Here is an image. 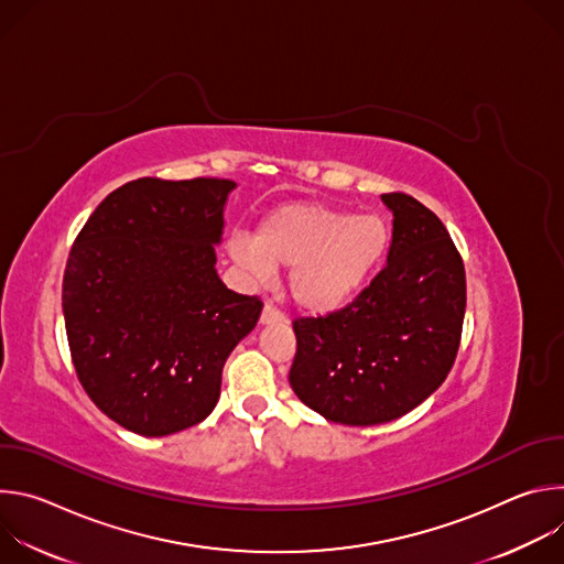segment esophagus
Returning a JSON list of instances; mask_svg holds the SVG:
<instances>
[{"instance_id":"esophagus-1","label":"esophagus","mask_w":564,"mask_h":564,"mask_svg":"<svg viewBox=\"0 0 564 564\" xmlns=\"http://www.w3.org/2000/svg\"><path fill=\"white\" fill-rule=\"evenodd\" d=\"M283 321H285V314L279 307H274L272 303H265V307L261 312V324H283Z\"/></svg>"}]
</instances>
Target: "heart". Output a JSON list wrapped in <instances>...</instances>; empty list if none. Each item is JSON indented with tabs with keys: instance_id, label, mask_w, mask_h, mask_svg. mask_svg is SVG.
Wrapping results in <instances>:
<instances>
[{
	"instance_id": "obj_1",
	"label": "heart",
	"mask_w": 564,
	"mask_h": 564,
	"mask_svg": "<svg viewBox=\"0 0 564 564\" xmlns=\"http://www.w3.org/2000/svg\"><path fill=\"white\" fill-rule=\"evenodd\" d=\"M390 246V229L375 214L294 203L274 209L257 236L229 238V257L254 279L290 270L292 299L310 312H335L350 303L379 270Z\"/></svg>"
}]
</instances>
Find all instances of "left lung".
<instances>
[{"mask_svg": "<svg viewBox=\"0 0 564 564\" xmlns=\"http://www.w3.org/2000/svg\"><path fill=\"white\" fill-rule=\"evenodd\" d=\"M392 212L388 263L352 303L294 318L290 386L328 422L375 426L406 415L451 372L466 310L462 257L444 223L409 194Z\"/></svg>", "mask_w": 564, "mask_h": 564, "instance_id": "obj_1", "label": "left lung"}]
</instances>
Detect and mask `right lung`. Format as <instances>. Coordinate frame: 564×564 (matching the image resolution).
I'll return each instance as SVG.
<instances>
[{"mask_svg": "<svg viewBox=\"0 0 564 564\" xmlns=\"http://www.w3.org/2000/svg\"><path fill=\"white\" fill-rule=\"evenodd\" d=\"M225 178H138L79 229L62 281L70 359L116 424L163 437L216 406L229 352L261 316L259 296L216 274Z\"/></svg>", "mask_w": 564, "mask_h": 564, "instance_id": "add662e5", "label": "right lung"}]
</instances>
